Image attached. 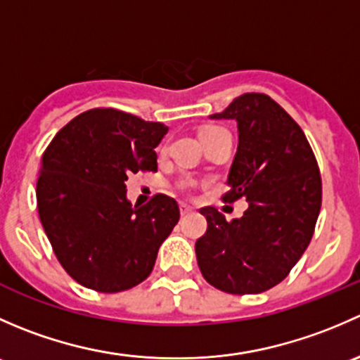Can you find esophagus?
<instances>
[{"label":"esophagus","instance_id":"esophagus-1","mask_svg":"<svg viewBox=\"0 0 360 360\" xmlns=\"http://www.w3.org/2000/svg\"><path fill=\"white\" fill-rule=\"evenodd\" d=\"M179 209H181V214H183V216H186V214H190L191 210H193L190 205H186V203H181Z\"/></svg>","mask_w":360,"mask_h":360}]
</instances>
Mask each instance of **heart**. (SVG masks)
I'll return each instance as SVG.
<instances>
[{"label": "heart", "instance_id": "heart-1", "mask_svg": "<svg viewBox=\"0 0 360 360\" xmlns=\"http://www.w3.org/2000/svg\"><path fill=\"white\" fill-rule=\"evenodd\" d=\"M217 130H223L221 127H205V129H202L200 136L202 134H207V132H217Z\"/></svg>", "mask_w": 360, "mask_h": 360}]
</instances>
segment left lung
I'll use <instances>...</instances> for the list:
<instances>
[{"instance_id":"1","label":"left lung","mask_w":360,"mask_h":360,"mask_svg":"<svg viewBox=\"0 0 360 360\" xmlns=\"http://www.w3.org/2000/svg\"><path fill=\"white\" fill-rule=\"evenodd\" d=\"M209 118L237 122L238 146L223 198L244 197L249 207L233 221L203 207L198 266L224 292H264L288 277L311 240L322 202L317 160L300 125L264 94H244Z\"/></svg>"}]
</instances>
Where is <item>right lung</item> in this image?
Segmentation results:
<instances>
[{"label":"right lung","mask_w":360,"mask_h":360,"mask_svg":"<svg viewBox=\"0 0 360 360\" xmlns=\"http://www.w3.org/2000/svg\"><path fill=\"white\" fill-rule=\"evenodd\" d=\"M169 127L118 110H90L57 132L36 184L39 219L57 259L78 284L120 292L146 281L179 221L174 198L137 207L125 181L157 170L155 148Z\"/></svg>","instance_id":"1"}]
</instances>
